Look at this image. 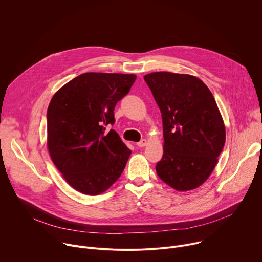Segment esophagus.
I'll list each match as a JSON object with an SVG mask.
<instances>
[{
    "mask_svg": "<svg viewBox=\"0 0 262 262\" xmlns=\"http://www.w3.org/2000/svg\"><path fill=\"white\" fill-rule=\"evenodd\" d=\"M146 145H147V140H146V139H142L140 142L137 143V146H138V147H144V146H146Z\"/></svg>",
    "mask_w": 262,
    "mask_h": 262,
    "instance_id": "1",
    "label": "esophagus"
}]
</instances>
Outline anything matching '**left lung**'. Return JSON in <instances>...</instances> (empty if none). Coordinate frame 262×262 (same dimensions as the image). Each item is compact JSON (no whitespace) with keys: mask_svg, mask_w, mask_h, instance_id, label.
Segmentation results:
<instances>
[{"mask_svg":"<svg viewBox=\"0 0 262 262\" xmlns=\"http://www.w3.org/2000/svg\"><path fill=\"white\" fill-rule=\"evenodd\" d=\"M144 80L163 119L164 155L157 173L176 191L194 190L209 177L225 145V125L214 97L190 74L161 71Z\"/></svg>","mask_w":262,"mask_h":262,"instance_id":"1","label":"left lung"}]
</instances>
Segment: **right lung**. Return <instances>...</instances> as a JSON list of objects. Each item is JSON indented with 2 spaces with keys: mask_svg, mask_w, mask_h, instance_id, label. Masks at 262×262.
I'll return each instance as SVG.
<instances>
[{
  "mask_svg": "<svg viewBox=\"0 0 262 262\" xmlns=\"http://www.w3.org/2000/svg\"><path fill=\"white\" fill-rule=\"evenodd\" d=\"M135 74L86 72L53 96L47 113L50 156L65 180L86 195L106 191L122 174L132 151L114 130L116 103Z\"/></svg>",
  "mask_w": 262,
  "mask_h": 262,
  "instance_id": "add662e5",
  "label": "right lung"
}]
</instances>
